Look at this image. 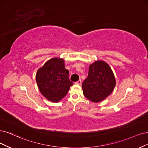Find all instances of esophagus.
<instances>
[{
    "instance_id": "1",
    "label": "esophagus",
    "mask_w": 148,
    "mask_h": 148,
    "mask_svg": "<svg viewBox=\"0 0 148 148\" xmlns=\"http://www.w3.org/2000/svg\"><path fill=\"white\" fill-rule=\"evenodd\" d=\"M76 84H79V85H80L82 84V80L81 79H79L78 81H77L75 82Z\"/></svg>"
}]
</instances>
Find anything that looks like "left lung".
<instances>
[{"label": "left lung", "mask_w": 148, "mask_h": 148, "mask_svg": "<svg viewBox=\"0 0 148 148\" xmlns=\"http://www.w3.org/2000/svg\"><path fill=\"white\" fill-rule=\"evenodd\" d=\"M115 85L112 69L107 63L99 60L90 65L88 77L82 83V90L87 99L99 102L112 93Z\"/></svg>", "instance_id": "left-lung-1"}]
</instances>
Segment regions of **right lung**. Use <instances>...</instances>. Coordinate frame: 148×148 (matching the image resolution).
Here are the masks:
<instances>
[{
  "instance_id": "1",
  "label": "right lung",
  "mask_w": 148,
  "mask_h": 148,
  "mask_svg": "<svg viewBox=\"0 0 148 148\" xmlns=\"http://www.w3.org/2000/svg\"><path fill=\"white\" fill-rule=\"evenodd\" d=\"M36 80L41 93L53 102L63 99L73 85L69 79V71L65 69L63 59L60 58L46 62L38 70Z\"/></svg>"
}]
</instances>
